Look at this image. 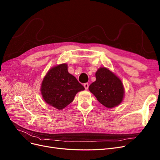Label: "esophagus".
<instances>
[{"mask_svg": "<svg viewBox=\"0 0 160 160\" xmlns=\"http://www.w3.org/2000/svg\"><path fill=\"white\" fill-rule=\"evenodd\" d=\"M84 88H85V89H88V88H89V84H88V83H85V84H84Z\"/></svg>", "mask_w": 160, "mask_h": 160, "instance_id": "34e87169", "label": "esophagus"}]
</instances>
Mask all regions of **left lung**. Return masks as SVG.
<instances>
[{
  "label": "left lung",
  "mask_w": 160,
  "mask_h": 160,
  "mask_svg": "<svg viewBox=\"0 0 160 160\" xmlns=\"http://www.w3.org/2000/svg\"><path fill=\"white\" fill-rule=\"evenodd\" d=\"M96 80L89 86L100 103L108 108L118 106L124 98L125 90L120 78L106 67H100L95 73Z\"/></svg>",
  "instance_id": "left-lung-1"
}]
</instances>
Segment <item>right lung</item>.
Segmentation results:
<instances>
[{"label":"right lung","instance_id":"1","mask_svg":"<svg viewBox=\"0 0 160 160\" xmlns=\"http://www.w3.org/2000/svg\"><path fill=\"white\" fill-rule=\"evenodd\" d=\"M85 88L68 72V65L62 63L52 67L41 84L40 92L48 105L63 110L72 102L78 92Z\"/></svg>","mask_w":160,"mask_h":160}]
</instances>
